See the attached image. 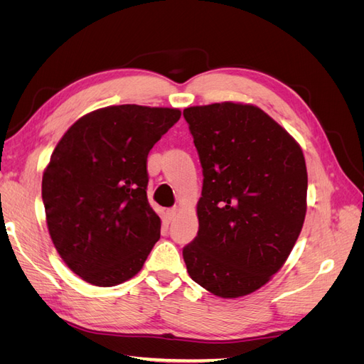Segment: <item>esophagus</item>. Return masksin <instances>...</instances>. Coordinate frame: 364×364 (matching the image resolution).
Returning a JSON list of instances; mask_svg holds the SVG:
<instances>
[{
    "instance_id": "esophagus-1",
    "label": "esophagus",
    "mask_w": 364,
    "mask_h": 364,
    "mask_svg": "<svg viewBox=\"0 0 364 364\" xmlns=\"http://www.w3.org/2000/svg\"><path fill=\"white\" fill-rule=\"evenodd\" d=\"M178 213H179V208L174 206V208L167 209V213H165V217H167L168 222H171V220H174L176 215H178Z\"/></svg>"
}]
</instances>
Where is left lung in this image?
<instances>
[{"label": "left lung", "mask_w": 364, "mask_h": 364, "mask_svg": "<svg viewBox=\"0 0 364 364\" xmlns=\"http://www.w3.org/2000/svg\"><path fill=\"white\" fill-rule=\"evenodd\" d=\"M203 168L199 232L183 247L193 281L225 299L250 294L279 272L306 214L304 151L255 105L183 109Z\"/></svg>", "instance_id": "obj_1"}]
</instances>
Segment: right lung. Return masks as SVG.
<instances>
[{"instance_id":"right-lung-1","label":"right lung","mask_w":364,"mask_h":364,"mask_svg":"<svg viewBox=\"0 0 364 364\" xmlns=\"http://www.w3.org/2000/svg\"><path fill=\"white\" fill-rule=\"evenodd\" d=\"M174 107L119 105L83 115L65 132L42 176L54 247L97 287L142 269L161 237L147 200V155L176 121Z\"/></svg>"}]
</instances>
